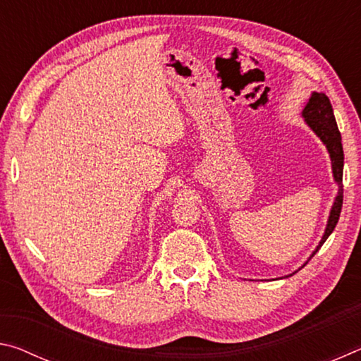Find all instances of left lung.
Segmentation results:
<instances>
[{"label":"left lung","instance_id":"1","mask_svg":"<svg viewBox=\"0 0 361 361\" xmlns=\"http://www.w3.org/2000/svg\"><path fill=\"white\" fill-rule=\"evenodd\" d=\"M302 118L310 129L315 132V135L319 137L323 145L326 146L329 152V159H331V169H333V176L336 185H338V195L334 197V202L331 207V212H329L328 216V224L325 229V234H323L322 240L317 248L310 255V258L319 252L320 247L325 243V240L329 237V234L334 231L336 224H338V219L341 215L342 209V199H344V188H342V170H344V151H342V143H341V132L338 129V124H336V118L333 113L331 102H329L328 97L323 92H312L307 105L302 109ZM309 258V259H310ZM307 259V261H309ZM295 274V272H293Z\"/></svg>","mask_w":361,"mask_h":361}]
</instances>
